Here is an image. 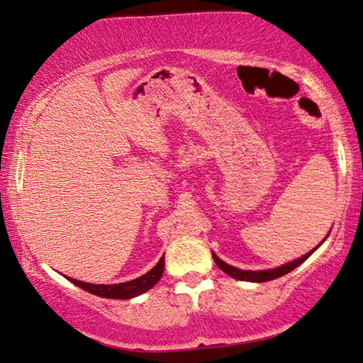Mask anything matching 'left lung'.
I'll list each match as a JSON object with an SVG mask.
<instances>
[{
    "mask_svg": "<svg viewBox=\"0 0 363 363\" xmlns=\"http://www.w3.org/2000/svg\"><path fill=\"white\" fill-rule=\"evenodd\" d=\"M324 240H323V242H324ZM323 242H320V243H323ZM319 245H318V247H319ZM318 247H315V248H318ZM314 250H311L309 253H306L304 257L294 259V262H289V263L283 264V267H278V268H273V269H263V272H247V269H238V268H235V267H230V264H227L225 262H222V259L218 258L216 253H212V257H213V259H216L217 267L220 268L222 272H225L228 277H232L235 279H240V281L264 283V281H272V279H277L279 277H284L286 273L293 272L294 268H298L301 263H304L306 259H308L311 255H313Z\"/></svg>",
    "mask_w": 363,
    "mask_h": 363,
    "instance_id": "1",
    "label": "left lung"
}]
</instances>
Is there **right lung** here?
<instances>
[{
    "mask_svg": "<svg viewBox=\"0 0 363 363\" xmlns=\"http://www.w3.org/2000/svg\"><path fill=\"white\" fill-rule=\"evenodd\" d=\"M162 272H164V255H162L160 262L152 269H150L146 274L143 277L131 279V281L126 283H120V284H91V283H84L79 281V279L69 278V281H72L75 286L79 288L89 291V293L95 294V296H101V298H108V299H131L135 296H140L143 293H146L147 289H151L157 281H160L162 277Z\"/></svg>",
    "mask_w": 363,
    "mask_h": 363,
    "instance_id": "obj_1",
    "label": "right lung"
}]
</instances>
